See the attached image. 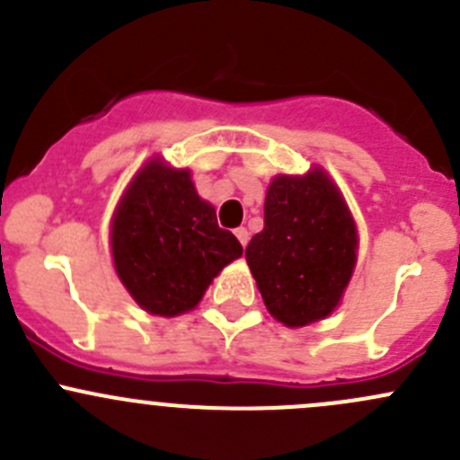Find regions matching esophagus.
<instances>
[{
	"label": "esophagus",
	"mask_w": 460,
	"mask_h": 460,
	"mask_svg": "<svg viewBox=\"0 0 460 460\" xmlns=\"http://www.w3.org/2000/svg\"><path fill=\"white\" fill-rule=\"evenodd\" d=\"M234 234H235V238L240 240V244H243V247H247V243H249V231L244 229V226H238V229H235Z\"/></svg>",
	"instance_id": "34e87169"
}]
</instances>
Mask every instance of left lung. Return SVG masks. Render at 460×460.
Returning <instances> with one entry per match:
<instances>
[{
	"label": "left lung",
	"instance_id": "8db88e82",
	"mask_svg": "<svg viewBox=\"0 0 460 460\" xmlns=\"http://www.w3.org/2000/svg\"><path fill=\"white\" fill-rule=\"evenodd\" d=\"M358 231L345 198L323 169L276 175L264 198V229L247 264L264 305L287 327L327 318L349 285Z\"/></svg>",
	"mask_w": 460,
	"mask_h": 460
}]
</instances>
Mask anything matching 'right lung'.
Here are the masks:
<instances>
[{
  "mask_svg": "<svg viewBox=\"0 0 460 460\" xmlns=\"http://www.w3.org/2000/svg\"><path fill=\"white\" fill-rule=\"evenodd\" d=\"M115 271L144 312L180 316L202 300L213 278L243 256L198 196L191 171L153 157L124 191L111 222Z\"/></svg>",
  "mask_w": 460,
  "mask_h": 460,
  "instance_id": "obj_1",
  "label": "right lung"
}]
</instances>
